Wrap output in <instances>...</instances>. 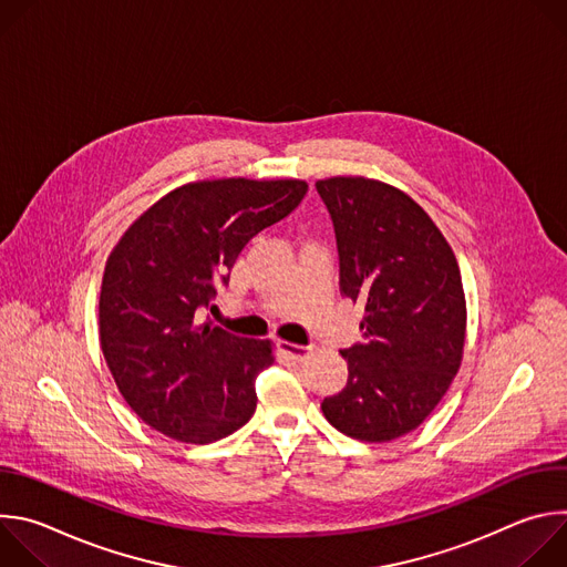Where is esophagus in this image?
Masks as SVG:
<instances>
[{
	"mask_svg": "<svg viewBox=\"0 0 567 567\" xmlns=\"http://www.w3.org/2000/svg\"><path fill=\"white\" fill-rule=\"evenodd\" d=\"M278 350H280L287 359H291V361H305V359L309 357V352H311V348L296 346V343H289V341H280V343H278Z\"/></svg>",
	"mask_w": 567,
	"mask_h": 567,
	"instance_id": "34e87169",
	"label": "esophagus"
}]
</instances>
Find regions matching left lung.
I'll use <instances>...</instances> for the list:
<instances>
[{
  "mask_svg": "<svg viewBox=\"0 0 567 567\" xmlns=\"http://www.w3.org/2000/svg\"><path fill=\"white\" fill-rule=\"evenodd\" d=\"M316 190L337 233L341 293L365 307L363 343L341 350L348 383L320 409L348 437L390 442L433 413L460 370V267L426 210L399 188L332 177Z\"/></svg>",
  "mask_w": 567,
  "mask_h": 567,
  "instance_id": "left-lung-1",
  "label": "left lung"
}]
</instances>
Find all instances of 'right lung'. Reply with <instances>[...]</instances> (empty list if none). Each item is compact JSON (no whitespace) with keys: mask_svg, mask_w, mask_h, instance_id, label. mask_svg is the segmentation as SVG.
Listing matches in <instances>:
<instances>
[{"mask_svg":"<svg viewBox=\"0 0 567 567\" xmlns=\"http://www.w3.org/2000/svg\"><path fill=\"white\" fill-rule=\"evenodd\" d=\"M300 179L195 182L152 204L107 258L99 328L107 368L130 409L188 444L235 433L256 413V377L271 341L228 334L204 309L247 241L305 197Z\"/></svg>","mask_w":567,"mask_h":567,"instance_id":"1","label":"right lung"}]
</instances>
